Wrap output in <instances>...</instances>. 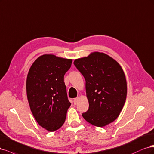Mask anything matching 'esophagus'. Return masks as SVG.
I'll use <instances>...</instances> for the list:
<instances>
[{
	"mask_svg": "<svg viewBox=\"0 0 154 154\" xmlns=\"http://www.w3.org/2000/svg\"><path fill=\"white\" fill-rule=\"evenodd\" d=\"M78 100H79V98H78V97H77V98L73 99V103H74V104H76V103H77Z\"/></svg>",
	"mask_w": 154,
	"mask_h": 154,
	"instance_id": "34e87169",
	"label": "esophagus"
}]
</instances>
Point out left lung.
<instances>
[{
	"label": "left lung",
	"mask_w": 154,
	"mask_h": 154,
	"mask_svg": "<svg viewBox=\"0 0 154 154\" xmlns=\"http://www.w3.org/2000/svg\"><path fill=\"white\" fill-rule=\"evenodd\" d=\"M73 64L86 80L89 109L82 113L83 118L99 127L115 121L122 110L127 92L125 75L120 64L98 52L77 59Z\"/></svg>",
	"instance_id": "1"
}]
</instances>
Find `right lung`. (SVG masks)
<instances>
[{
  "label": "right lung",
  "mask_w": 154,
  "mask_h": 154,
  "mask_svg": "<svg viewBox=\"0 0 154 154\" xmlns=\"http://www.w3.org/2000/svg\"><path fill=\"white\" fill-rule=\"evenodd\" d=\"M72 63L70 59L45 54L36 59L27 74L26 90L31 111L39 125L49 132L63 125L71 105L64 75Z\"/></svg>",
  "instance_id": "obj_1"
}]
</instances>
